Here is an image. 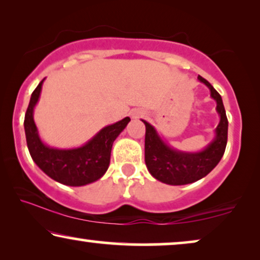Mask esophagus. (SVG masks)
I'll use <instances>...</instances> for the list:
<instances>
[{
  "instance_id": "obj_1",
  "label": "esophagus",
  "mask_w": 260,
  "mask_h": 260,
  "mask_svg": "<svg viewBox=\"0 0 260 260\" xmlns=\"http://www.w3.org/2000/svg\"><path fill=\"white\" fill-rule=\"evenodd\" d=\"M132 115H133V118H139V116L141 115V113H140V112H135V113H133V114H132Z\"/></svg>"
}]
</instances>
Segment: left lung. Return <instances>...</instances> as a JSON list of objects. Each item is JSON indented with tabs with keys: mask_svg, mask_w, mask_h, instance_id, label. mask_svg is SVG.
<instances>
[{
	"mask_svg": "<svg viewBox=\"0 0 260 260\" xmlns=\"http://www.w3.org/2000/svg\"><path fill=\"white\" fill-rule=\"evenodd\" d=\"M198 80L203 82L211 92V98L217 102V112L220 116L215 137L203 151L182 152L178 151L160 138L158 132L151 123L145 120V162L147 170L156 180L168 185L192 184L206 177L218 165L224 155L228 144L229 121L222 104L221 96L213 88L207 80L198 75Z\"/></svg>",
	"mask_w": 260,
	"mask_h": 260,
	"instance_id": "1",
	"label": "left lung"
}]
</instances>
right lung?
Returning a JSON list of instances; mask_svg holds the SVG:
<instances>
[{"mask_svg":"<svg viewBox=\"0 0 260 260\" xmlns=\"http://www.w3.org/2000/svg\"><path fill=\"white\" fill-rule=\"evenodd\" d=\"M31 94L24 116V132L31 159L45 173L60 184L85 186L96 181L108 170L113 142L126 128L127 118L99 131L85 145L76 148H54L46 145L39 135L34 121V108L41 94L42 83Z\"/></svg>","mask_w":260,"mask_h":260,"instance_id":"1","label":"right lung"}]
</instances>
